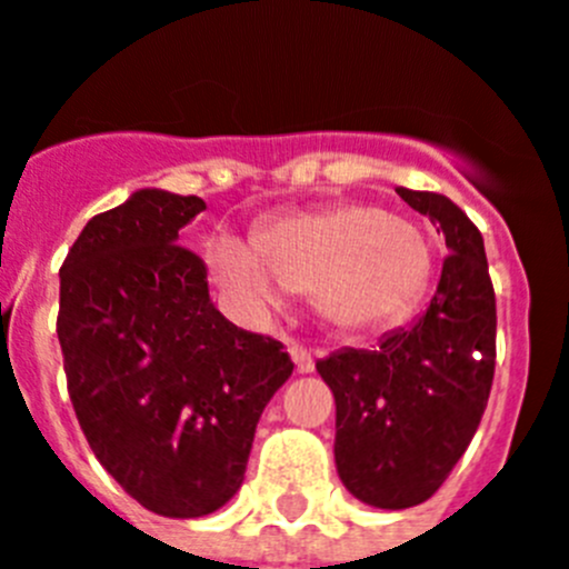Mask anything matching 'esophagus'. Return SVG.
I'll use <instances>...</instances> for the list:
<instances>
[{"label": "esophagus", "mask_w": 569, "mask_h": 569, "mask_svg": "<svg viewBox=\"0 0 569 569\" xmlns=\"http://www.w3.org/2000/svg\"><path fill=\"white\" fill-rule=\"evenodd\" d=\"M289 353H291V362H295L297 373H311V370H315V357H311V350H306L302 345H291Z\"/></svg>", "instance_id": "1"}]
</instances>
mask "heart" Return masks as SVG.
<instances>
[{"label": "heart", "instance_id": "obj_1", "mask_svg": "<svg viewBox=\"0 0 569 569\" xmlns=\"http://www.w3.org/2000/svg\"><path fill=\"white\" fill-rule=\"evenodd\" d=\"M204 263L241 309H263L289 291L315 300L331 326L373 333L418 309L432 283L435 249L416 221L373 204H339L260 227L252 249L216 238Z\"/></svg>", "mask_w": 569, "mask_h": 569}]
</instances>
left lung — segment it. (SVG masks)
I'll return each instance as SVG.
<instances>
[{"mask_svg": "<svg viewBox=\"0 0 569 569\" xmlns=\"http://www.w3.org/2000/svg\"><path fill=\"white\" fill-rule=\"evenodd\" d=\"M396 193L440 227L449 249L429 309L373 350L342 348L317 362L337 401L339 480L385 511L421 506L443 486L480 427L497 357V302L480 230L446 196Z\"/></svg>", "mask_w": 569, "mask_h": 569, "instance_id": "1", "label": "left lung"}]
</instances>
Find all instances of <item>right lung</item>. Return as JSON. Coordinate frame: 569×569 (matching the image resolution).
I'll use <instances>...</instances> for the list:
<instances>
[{"label": "right lung", "instance_id": "1", "mask_svg": "<svg viewBox=\"0 0 569 569\" xmlns=\"http://www.w3.org/2000/svg\"><path fill=\"white\" fill-rule=\"evenodd\" d=\"M199 196L134 190L94 216L61 267L58 342L94 458L142 508L219 511L247 471L254 427L289 381L283 345L224 320L179 230Z\"/></svg>", "mask_w": 569, "mask_h": 569}]
</instances>
